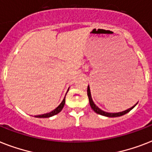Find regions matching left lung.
I'll return each instance as SVG.
<instances>
[{
	"mask_svg": "<svg viewBox=\"0 0 152 152\" xmlns=\"http://www.w3.org/2000/svg\"><path fill=\"white\" fill-rule=\"evenodd\" d=\"M88 99H89V102H90V106L91 107L93 110L95 111V113H99L100 115H102V116H105V117H108V118H116V117H121V116L124 115L125 113H129L132 109H133L135 107V106L137 105H135L133 106L131 108L128 109L126 110L125 111H122V112H118V113H108V112H106V111H103L101 109L99 108L95 104V102H93L92 100V98H91V90H90V88H89V86L88 87Z\"/></svg>",
	"mask_w": 152,
	"mask_h": 152,
	"instance_id": "left-lung-1",
	"label": "left lung"
}]
</instances>
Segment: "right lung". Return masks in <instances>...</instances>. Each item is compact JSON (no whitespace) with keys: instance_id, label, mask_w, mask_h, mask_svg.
<instances>
[{"instance_id":"right-lung-1","label":"right lung","mask_w":152,"mask_h":152,"mask_svg":"<svg viewBox=\"0 0 152 152\" xmlns=\"http://www.w3.org/2000/svg\"><path fill=\"white\" fill-rule=\"evenodd\" d=\"M67 92H68V91H67ZM64 103H65V97L64 98V99H63V101L61 102V104H60L59 106H57L56 109H54L53 110H52L51 112H50V113H44V114H41V115L34 116V117H35V118H50V117H52V116L56 115V114L59 113L62 110V109H63V107H64Z\"/></svg>"}]
</instances>
